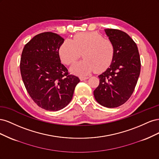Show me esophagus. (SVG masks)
<instances>
[{
	"label": "esophagus",
	"mask_w": 159,
	"mask_h": 159,
	"mask_svg": "<svg viewBox=\"0 0 159 159\" xmlns=\"http://www.w3.org/2000/svg\"><path fill=\"white\" fill-rule=\"evenodd\" d=\"M89 78L88 76H81V80H87Z\"/></svg>",
	"instance_id": "esophagus-1"
}]
</instances>
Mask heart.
Here are the masks:
<instances>
[{
    "label": "heart",
    "instance_id": "1",
    "mask_svg": "<svg viewBox=\"0 0 159 159\" xmlns=\"http://www.w3.org/2000/svg\"><path fill=\"white\" fill-rule=\"evenodd\" d=\"M84 60L72 66L71 71L88 75L95 70L102 72L111 64L115 56L113 42L95 32H81L71 40H65L59 48V55L64 64L71 65L79 59Z\"/></svg>",
    "mask_w": 159,
    "mask_h": 159
}]
</instances>
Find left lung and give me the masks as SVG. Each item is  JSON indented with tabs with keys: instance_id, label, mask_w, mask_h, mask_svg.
Segmentation results:
<instances>
[{
	"instance_id": "left-lung-1",
	"label": "left lung",
	"mask_w": 159,
	"mask_h": 159,
	"mask_svg": "<svg viewBox=\"0 0 159 159\" xmlns=\"http://www.w3.org/2000/svg\"><path fill=\"white\" fill-rule=\"evenodd\" d=\"M115 47V56L109 68L98 77L99 84L94 91L95 100L104 107H117L130 98L141 71V60L136 43L127 33L105 29Z\"/></svg>"
}]
</instances>
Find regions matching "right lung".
Returning <instances> with one entry per match:
<instances>
[{
	"label": "right lung",
	"mask_w": 159,
	"mask_h": 159,
	"mask_svg": "<svg viewBox=\"0 0 159 159\" xmlns=\"http://www.w3.org/2000/svg\"><path fill=\"white\" fill-rule=\"evenodd\" d=\"M64 39L51 32L37 34L25 46L20 73L27 92L40 107L56 111L72 99L80 80L61 63L59 48Z\"/></svg>",
	"instance_id": "obj_1"
}]
</instances>
